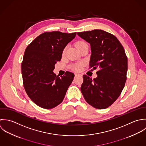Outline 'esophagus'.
Returning a JSON list of instances; mask_svg holds the SVG:
<instances>
[{
  "label": "esophagus",
  "instance_id": "esophagus-1",
  "mask_svg": "<svg viewBox=\"0 0 146 146\" xmlns=\"http://www.w3.org/2000/svg\"><path fill=\"white\" fill-rule=\"evenodd\" d=\"M74 75H75V77H78V76H81V74H78V73H74Z\"/></svg>",
  "mask_w": 146,
  "mask_h": 146
}]
</instances>
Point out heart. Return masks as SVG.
<instances>
[{
	"mask_svg": "<svg viewBox=\"0 0 146 146\" xmlns=\"http://www.w3.org/2000/svg\"><path fill=\"white\" fill-rule=\"evenodd\" d=\"M76 47L78 49L80 48V47L84 46H88V43L85 42H84V41H79L77 43H76ZM65 51H66V48H64L63 51H62V54H64L65 52ZM73 69L76 70V71H80L81 69V68H82V65L81 64H76L74 65L73 66Z\"/></svg>",
	"mask_w": 146,
	"mask_h": 146,
	"instance_id": "1",
	"label": "heart"
}]
</instances>
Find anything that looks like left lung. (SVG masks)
<instances>
[{"mask_svg": "<svg viewBox=\"0 0 146 146\" xmlns=\"http://www.w3.org/2000/svg\"><path fill=\"white\" fill-rule=\"evenodd\" d=\"M77 35L90 44V68H99L96 78L83 76L81 91L88 104L106 109L116 100L126 82L127 58L124 48L115 35L102 30L78 32Z\"/></svg>", "mask_w": 146, "mask_h": 146, "instance_id": "left-lung-1", "label": "left lung"}]
</instances>
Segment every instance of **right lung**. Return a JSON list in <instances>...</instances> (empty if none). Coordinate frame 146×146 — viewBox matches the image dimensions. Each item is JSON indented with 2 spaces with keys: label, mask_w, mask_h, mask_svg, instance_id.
<instances>
[{
  "label": "right lung",
  "mask_w": 146,
  "mask_h": 146,
  "mask_svg": "<svg viewBox=\"0 0 146 146\" xmlns=\"http://www.w3.org/2000/svg\"><path fill=\"white\" fill-rule=\"evenodd\" d=\"M76 33L45 32L28 45L21 63L24 87L30 99L39 107L51 109L63 100L74 74L66 72L63 76L53 72L62 51Z\"/></svg>",
  "instance_id": "right-lung-1"
}]
</instances>
